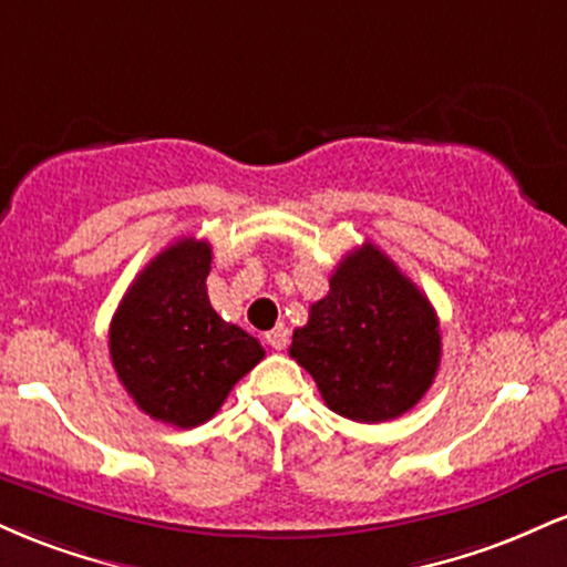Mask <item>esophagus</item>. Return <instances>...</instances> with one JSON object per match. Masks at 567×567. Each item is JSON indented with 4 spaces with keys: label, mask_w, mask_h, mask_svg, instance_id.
<instances>
[{
    "label": "esophagus",
    "mask_w": 567,
    "mask_h": 567,
    "mask_svg": "<svg viewBox=\"0 0 567 567\" xmlns=\"http://www.w3.org/2000/svg\"><path fill=\"white\" fill-rule=\"evenodd\" d=\"M266 343H269L271 349L282 351L285 347H288V328H285V324H277V328H271L269 333H266Z\"/></svg>",
    "instance_id": "obj_1"
}]
</instances>
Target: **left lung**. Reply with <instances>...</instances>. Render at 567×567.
<instances>
[{
    "label": "left lung",
    "instance_id": "obj_1",
    "mask_svg": "<svg viewBox=\"0 0 567 567\" xmlns=\"http://www.w3.org/2000/svg\"><path fill=\"white\" fill-rule=\"evenodd\" d=\"M440 354L432 303L373 243L341 258L290 343L324 405L360 424L408 413L432 386Z\"/></svg>",
    "mask_w": 567,
    "mask_h": 567
}]
</instances>
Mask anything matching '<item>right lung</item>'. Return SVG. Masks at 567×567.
Returning <instances> with one entry per match:
<instances>
[{"label":"right lung","instance_id":"right-lung-1","mask_svg":"<svg viewBox=\"0 0 567 567\" xmlns=\"http://www.w3.org/2000/svg\"><path fill=\"white\" fill-rule=\"evenodd\" d=\"M210 261L205 239L184 237L165 247L130 285L109 328L122 386L162 424H205L234 383L264 360L261 343L210 306Z\"/></svg>","mask_w":567,"mask_h":567}]
</instances>
